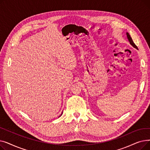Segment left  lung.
Instances as JSON below:
<instances>
[{"label":"left lung","mask_w":150,"mask_h":150,"mask_svg":"<svg viewBox=\"0 0 150 150\" xmlns=\"http://www.w3.org/2000/svg\"><path fill=\"white\" fill-rule=\"evenodd\" d=\"M127 38H128V41H129V42H130V44H131V45H132L134 47V48H136V49H138V48H137V47L136 45V44L134 43V42H133V41H132V38H131V37L130 36V35H129V34L128 33H127Z\"/></svg>","instance_id":"left-lung-1"}]
</instances>
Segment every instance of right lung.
I'll return each instance as SVG.
<instances>
[{
    "instance_id": "add662e5",
    "label": "right lung",
    "mask_w": 150,
    "mask_h": 150,
    "mask_svg": "<svg viewBox=\"0 0 150 150\" xmlns=\"http://www.w3.org/2000/svg\"><path fill=\"white\" fill-rule=\"evenodd\" d=\"M62 114H61V115H62ZM61 115H60V116H61ZM60 116H59V117H60Z\"/></svg>"
}]
</instances>
